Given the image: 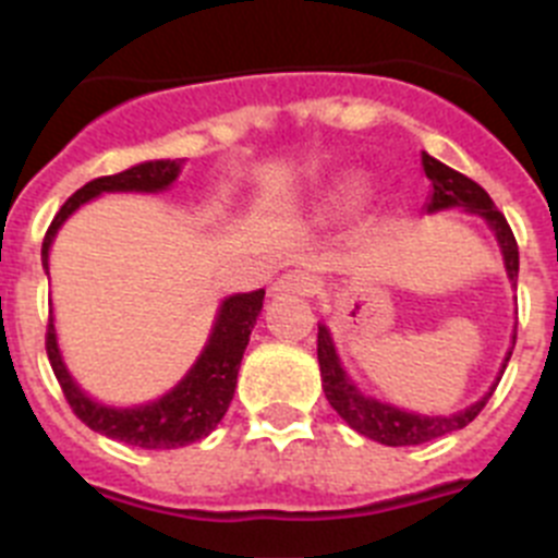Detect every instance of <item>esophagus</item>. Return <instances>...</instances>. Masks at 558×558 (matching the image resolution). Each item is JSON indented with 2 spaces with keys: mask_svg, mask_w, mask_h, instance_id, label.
Wrapping results in <instances>:
<instances>
[{
  "mask_svg": "<svg viewBox=\"0 0 558 558\" xmlns=\"http://www.w3.org/2000/svg\"><path fill=\"white\" fill-rule=\"evenodd\" d=\"M315 290V276L307 270H288L270 284V295H310Z\"/></svg>",
  "mask_w": 558,
  "mask_h": 558,
  "instance_id": "esophagus-1",
  "label": "esophagus"
}]
</instances>
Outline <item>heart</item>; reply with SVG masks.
<instances>
[{"instance_id": "1", "label": "heart", "mask_w": 558, "mask_h": 558, "mask_svg": "<svg viewBox=\"0 0 558 558\" xmlns=\"http://www.w3.org/2000/svg\"><path fill=\"white\" fill-rule=\"evenodd\" d=\"M366 192V179L363 175H347V179L335 181L332 190L324 192V209H343L354 204Z\"/></svg>"}]
</instances>
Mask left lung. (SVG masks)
Returning a JSON list of instances; mask_svg holds the SVG:
<instances>
[{"instance_id": "8db88e82", "label": "left lung", "mask_w": 558, "mask_h": 558, "mask_svg": "<svg viewBox=\"0 0 558 558\" xmlns=\"http://www.w3.org/2000/svg\"><path fill=\"white\" fill-rule=\"evenodd\" d=\"M422 167H425V175L430 179L433 186L425 204L427 215H436V211L445 209H463L466 215L481 218L483 223L489 226L492 234H495L497 245H500L502 265H506V276H509L511 288H517V274H520L517 240L511 234L506 218H502L497 206L492 204L489 195H486V190L477 186L472 179H466V175H461L458 170H452V167L433 159L430 153H422ZM511 340H517V327ZM511 349L502 357L500 374L495 377L489 391L483 393L477 402H472V405L456 413H416L408 411V408L391 405V402H383V399L372 397L366 391H360L357 383L343 368V360H340L338 347H335L332 329L327 324H318V366H322V386L329 399V405L338 411V416L352 430H357L360 436L372 438V441H379V445L386 447L425 445V441H433V438H441L447 433H456L470 425L472 418L483 411V405L489 402L492 393H495L502 372L509 366Z\"/></svg>"}]
</instances>
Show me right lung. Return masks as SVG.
Instances as JSON below:
<instances>
[{
    "label": "right lung",
    "mask_w": 558,
    "mask_h": 558,
    "mask_svg": "<svg viewBox=\"0 0 558 558\" xmlns=\"http://www.w3.org/2000/svg\"><path fill=\"white\" fill-rule=\"evenodd\" d=\"M181 167H184V159H153L81 186L61 206L47 236H44V274H49V248L56 243L58 231L83 204L100 198L106 192H142V195L167 192L179 181ZM263 288L251 290V293L226 295L218 304L209 338H206L204 349L190 366V372L170 391L150 399V402H142V405H106L77 386V379L72 377L66 360H63L52 315H49L47 327L49 363H52V372H56L72 411L100 436L117 438V441H125L133 447H145V450H175V447L195 445V441L209 436L229 411L236 388V372L243 363V352L248 347L256 315L263 310Z\"/></svg>",
    "instance_id": "right-lung-1"
}]
</instances>
